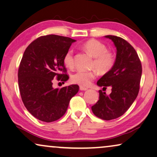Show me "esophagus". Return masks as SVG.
Instances as JSON below:
<instances>
[{"label": "esophagus", "instance_id": "34e87169", "mask_svg": "<svg viewBox=\"0 0 157 157\" xmlns=\"http://www.w3.org/2000/svg\"><path fill=\"white\" fill-rule=\"evenodd\" d=\"M79 89H80L81 91H87V90H88V89H86V88H84V87H83V86H80V88H79Z\"/></svg>", "mask_w": 157, "mask_h": 157}]
</instances>
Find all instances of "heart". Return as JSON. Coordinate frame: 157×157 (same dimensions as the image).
I'll use <instances>...</instances> for the list:
<instances>
[{"label":"heart","mask_w":157,"mask_h":157,"mask_svg":"<svg viewBox=\"0 0 157 157\" xmlns=\"http://www.w3.org/2000/svg\"><path fill=\"white\" fill-rule=\"evenodd\" d=\"M83 48L94 57L93 67L101 74H106L111 70L116 62V57L111 51H107L106 46L101 42L95 39L89 40L83 44ZM63 63L68 68L74 66V55L73 49H68L63 56ZM96 71L78 70L74 73L71 77L73 83L81 86H89L91 81L96 78Z\"/></svg>","instance_id":"b5f03b06"}]
</instances>
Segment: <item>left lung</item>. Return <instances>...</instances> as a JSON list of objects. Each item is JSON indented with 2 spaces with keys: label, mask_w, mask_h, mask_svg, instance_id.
<instances>
[{
  "label": "left lung",
  "mask_w": 157,
  "mask_h": 157,
  "mask_svg": "<svg viewBox=\"0 0 157 157\" xmlns=\"http://www.w3.org/2000/svg\"><path fill=\"white\" fill-rule=\"evenodd\" d=\"M117 48L113 67L97 81L103 89L111 87V93L106 95L99 91V99L91 106L94 115L104 120L121 117L129 109L138 96L142 74L141 61L136 51L126 40L116 36H106Z\"/></svg>",
  "instance_id": "obj_1"
}]
</instances>
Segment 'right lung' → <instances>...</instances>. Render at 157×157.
<instances>
[{
    "instance_id": "right-lung-1",
    "label": "right lung",
    "mask_w": 157,
    "mask_h": 157,
    "mask_svg": "<svg viewBox=\"0 0 157 157\" xmlns=\"http://www.w3.org/2000/svg\"><path fill=\"white\" fill-rule=\"evenodd\" d=\"M75 41L57 35L40 36L23 53L18 73L21 96L27 110L40 121L48 123L63 117L78 91L76 84L53 88V78L64 83L69 78L63 59Z\"/></svg>"
}]
</instances>
